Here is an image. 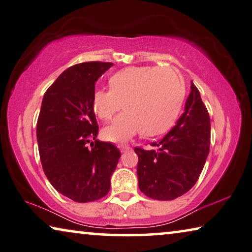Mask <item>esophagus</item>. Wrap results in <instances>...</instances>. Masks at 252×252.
<instances>
[{"mask_svg":"<svg viewBox=\"0 0 252 252\" xmlns=\"http://www.w3.org/2000/svg\"><path fill=\"white\" fill-rule=\"evenodd\" d=\"M119 149H121L122 153L128 152V151L131 150V148H130V146H128V145H119Z\"/></svg>","mask_w":252,"mask_h":252,"instance_id":"1","label":"esophagus"}]
</instances>
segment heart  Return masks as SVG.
<instances>
[{
  "mask_svg": "<svg viewBox=\"0 0 252 252\" xmlns=\"http://www.w3.org/2000/svg\"><path fill=\"white\" fill-rule=\"evenodd\" d=\"M110 90L96 89L92 108L96 117L113 124L104 127L103 137L114 143L128 141L141 133L156 136L171 128L183 107L186 86L176 69L160 66H130L109 79Z\"/></svg>",
  "mask_w": 252,
  "mask_h": 252,
  "instance_id": "heart-1",
  "label": "heart"
}]
</instances>
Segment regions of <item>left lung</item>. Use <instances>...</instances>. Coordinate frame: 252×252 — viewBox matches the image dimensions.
<instances>
[{
  "instance_id": "1",
  "label": "left lung",
  "mask_w": 252,
  "mask_h": 252,
  "mask_svg": "<svg viewBox=\"0 0 252 252\" xmlns=\"http://www.w3.org/2000/svg\"><path fill=\"white\" fill-rule=\"evenodd\" d=\"M185 111L157 150L135 148L141 191L150 198L172 200L193 187L210 152L211 121L198 89L190 86Z\"/></svg>"
}]
</instances>
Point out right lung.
Wrapping results in <instances>:
<instances>
[{"mask_svg": "<svg viewBox=\"0 0 252 252\" xmlns=\"http://www.w3.org/2000/svg\"><path fill=\"white\" fill-rule=\"evenodd\" d=\"M113 65L87 62L68 67L42 98L37 122L42 169L57 191L77 203L107 195L121 158L114 144L95 139L99 128L92 108L95 82Z\"/></svg>", "mask_w": 252, "mask_h": 252, "instance_id": "add662e5", "label": "right lung"}]
</instances>
